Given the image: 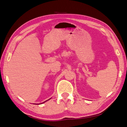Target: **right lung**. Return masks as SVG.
I'll return each instance as SVG.
<instances>
[{
  "instance_id": "right-lung-1",
  "label": "right lung",
  "mask_w": 127,
  "mask_h": 127,
  "mask_svg": "<svg viewBox=\"0 0 127 127\" xmlns=\"http://www.w3.org/2000/svg\"><path fill=\"white\" fill-rule=\"evenodd\" d=\"M50 99H51V98H50ZM50 99H49V100H50ZM46 101H44V102H46ZM44 102H43V103H44Z\"/></svg>"
}]
</instances>
